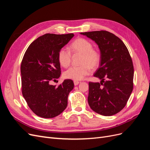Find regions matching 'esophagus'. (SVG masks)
<instances>
[{
	"mask_svg": "<svg viewBox=\"0 0 150 150\" xmlns=\"http://www.w3.org/2000/svg\"><path fill=\"white\" fill-rule=\"evenodd\" d=\"M79 81H74V85H75V86L78 85V84H79Z\"/></svg>",
	"mask_w": 150,
	"mask_h": 150,
	"instance_id": "1",
	"label": "esophagus"
}]
</instances>
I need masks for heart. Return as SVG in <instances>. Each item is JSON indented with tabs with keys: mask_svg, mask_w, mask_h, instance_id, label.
<instances>
[{
	"mask_svg": "<svg viewBox=\"0 0 150 150\" xmlns=\"http://www.w3.org/2000/svg\"><path fill=\"white\" fill-rule=\"evenodd\" d=\"M72 52L82 55L80 66L71 67L66 70L63 76L65 79L79 81L88 76L91 69H96L101 62V54L93 49L92 43L84 38H78L71 44ZM58 61L61 66L67 67L71 64V54L67 49L63 47L58 52Z\"/></svg>",
	"mask_w": 150,
	"mask_h": 150,
	"instance_id": "heart-1",
	"label": "heart"
}]
</instances>
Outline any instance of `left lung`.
Masks as SVG:
<instances>
[{"mask_svg":"<svg viewBox=\"0 0 150 150\" xmlns=\"http://www.w3.org/2000/svg\"><path fill=\"white\" fill-rule=\"evenodd\" d=\"M96 42L100 50V65L94 74L100 83H89L90 108L103 116H112L125 108L133 89L134 68L123 42L110 32L81 33Z\"/></svg>","mask_w":150,"mask_h":150,"instance_id":"left-lung-1","label":"left lung"}]
</instances>
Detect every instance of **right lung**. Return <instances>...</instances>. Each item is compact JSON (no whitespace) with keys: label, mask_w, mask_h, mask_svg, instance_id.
<instances>
[{"label":"right lung","mask_w":150,"mask_h":150,"mask_svg":"<svg viewBox=\"0 0 150 150\" xmlns=\"http://www.w3.org/2000/svg\"><path fill=\"white\" fill-rule=\"evenodd\" d=\"M73 34H46L32 42L21 62L22 93L34 113L44 118L54 117L67 106V98L74 88L71 79L51 85L61 76L58 52L73 38Z\"/></svg>","instance_id":"1"}]
</instances>
